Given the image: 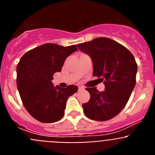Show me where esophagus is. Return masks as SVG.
<instances>
[{"mask_svg": "<svg viewBox=\"0 0 155 155\" xmlns=\"http://www.w3.org/2000/svg\"><path fill=\"white\" fill-rule=\"evenodd\" d=\"M84 89V87H78V91H81V90Z\"/></svg>", "mask_w": 155, "mask_h": 155, "instance_id": "esophagus-1", "label": "esophagus"}]
</instances>
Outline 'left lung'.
<instances>
[{
  "label": "left lung",
  "mask_w": 155,
  "mask_h": 155,
  "mask_svg": "<svg viewBox=\"0 0 155 155\" xmlns=\"http://www.w3.org/2000/svg\"><path fill=\"white\" fill-rule=\"evenodd\" d=\"M93 63V76L105 84V91L87 87L90 100L82 105L87 117L97 121L113 118L125 107L136 84L137 64L127 48L113 39L100 37L78 44Z\"/></svg>",
  "instance_id": "1"
}]
</instances>
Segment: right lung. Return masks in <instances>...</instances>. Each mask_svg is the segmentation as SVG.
<instances>
[{"mask_svg": "<svg viewBox=\"0 0 155 155\" xmlns=\"http://www.w3.org/2000/svg\"><path fill=\"white\" fill-rule=\"evenodd\" d=\"M77 46L46 43L25 53L17 65V87L25 108L41 123H55L64 115L69 96L76 85L61 88L53 84V76L61 72L67 57Z\"/></svg>", "mask_w": 155, "mask_h": 155, "instance_id": "obj_1", "label": "right lung"}]
</instances>
